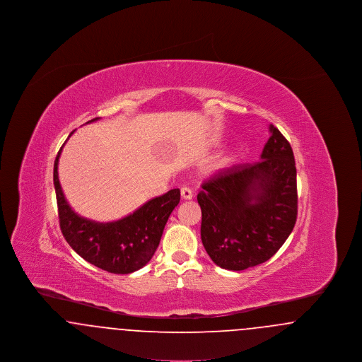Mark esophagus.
Segmentation results:
<instances>
[{
  "label": "esophagus",
  "mask_w": 362,
  "mask_h": 362,
  "mask_svg": "<svg viewBox=\"0 0 362 362\" xmlns=\"http://www.w3.org/2000/svg\"><path fill=\"white\" fill-rule=\"evenodd\" d=\"M180 195H182V199H185V201L192 199V191L189 187H183L180 189Z\"/></svg>",
  "instance_id": "34e87169"
}]
</instances>
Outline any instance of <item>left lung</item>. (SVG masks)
Listing matches in <instances>:
<instances>
[{
  "mask_svg": "<svg viewBox=\"0 0 362 362\" xmlns=\"http://www.w3.org/2000/svg\"><path fill=\"white\" fill-rule=\"evenodd\" d=\"M292 146L270 124L260 161L211 175L197 199L201 239L211 260L240 272L269 260L297 220V182Z\"/></svg>",
  "mask_w": 362,
  "mask_h": 362,
  "instance_id": "1",
  "label": "left lung"
}]
</instances>
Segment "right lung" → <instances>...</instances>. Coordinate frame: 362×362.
<instances>
[{"label": "right lung", "mask_w": 362, "mask_h": 362, "mask_svg": "<svg viewBox=\"0 0 362 362\" xmlns=\"http://www.w3.org/2000/svg\"><path fill=\"white\" fill-rule=\"evenodd\" d=\"M93 121L98 118L89 122ZM62 148L54 161V187L64 238L81 258L102 270L114 274L137 272L153 257L168 217L180 201V189L156 197L118 221L88 220L71 210L61 189L58 160Z\"/></svg>", "instance_id": "obj_1"}]
</instances>
